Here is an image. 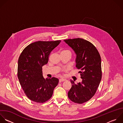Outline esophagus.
Instances as JSON below:
<instances>
[{"instance_id": "esophagus-1", "label": "esophagus", "mask_w": 123, "mask_h": 123, "mask_svg": "<svg viewBox=\"0 0 123 123\" xmlns=\"http://www.w3.org/2000/svg\"><path fill=\"white\" fill-rule=\"evenodd\" d=\"M66 80V79H59V82H62V81H65Z\"/></svg>"}]
</instances>
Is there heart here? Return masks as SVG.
<instances>
[{
  "instance_id": "heart-1",
  "label": "heart",
  "mask_w": 123,
  "mask_h": 123,
  "mask_svg": "<svg viewBox=\"0 0 123 123\" xmlns=\"http://www.w3.org/2000/svg\"><path fill=\"white\" fill-rule=\"evenodd\" d=\"M61 53H70L71 54V52L69 50H64L63 51H62Z\"/></svg>"
}]
</instances>
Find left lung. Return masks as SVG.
<instances>
[{
  "instance_id": "1",
  "label": "left lung",
  "mask_w": 123,
  "mask_h": 123,
  "mask_svg": "<svg viewBox=\"0 0 123 123\" xmlns=\"http://www.w3.org/2000/svg\"><path fill=\"white\" fill-rule=\"evenodd\" d=\"M76 55V67L80 71L81 83L75 84L70 80L71 88L68 92L69 99L82 104L89 100L95 94L102 77L101 57L96 47L81 38L64 40Z\"/></svg>"
}]
</instances>
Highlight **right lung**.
<instances>
[{"label": "right lung", "instance_id": "add662e5", "mask_svg": "<svg viewBox=\"0 0 123 123\" xmlns=\"http://www.w3.org/2000/svg\"><path fill=\"white\" fill-rule=\"evenodd\" d=\"M61 40L38 41L27 46L18 62L17 76L26 97L37 103H44L52 97L59 80L55 77L45 79L42 67L47 64L51 52Z\"/></svg>", "mask_w": 123, "mask_h": 123}]
</instances>
